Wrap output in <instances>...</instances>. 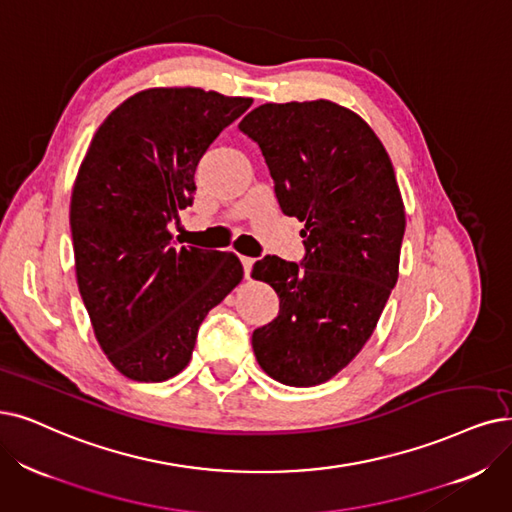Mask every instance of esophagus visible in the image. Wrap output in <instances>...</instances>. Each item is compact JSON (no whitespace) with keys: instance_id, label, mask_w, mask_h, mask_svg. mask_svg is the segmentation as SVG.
I'll return each instance as SVG.
<instances>
[{"instance_id":"34e87169","label":"esophagus","mask_w":512,"mask_h":512,"mask_svg":"<svg viewBox=\"0 0 512 512\" xmlns=\"http://www.w3.org/2000/svg\"><path fill=\"white\" fill-rule=\"evenodd\" d=\"M254 258H250V256H241V264H243V273H245V277L250 279V273H252V267H254Z\"/></svg>"}]
</instances>
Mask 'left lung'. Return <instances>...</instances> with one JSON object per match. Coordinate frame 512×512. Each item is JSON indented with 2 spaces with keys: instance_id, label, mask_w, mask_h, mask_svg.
Listing matches in <instances>:
<instances>
[{
  "instance_id": "left-lung-1",
  "label": "left lung",
  "mask_w": 512,
  "mask_h": 512,
  "mask_svg": "<svg viewBox=\"0 0 512 512\" xmlns=\"http://www.w3.org/2000/svg\"><path fill=\"white\" fill-rule=\"evenodd\" d=\"M275 180L283 214L304 222L302 264L264 256L281 311L252 334L271 378L317 386L370 340L399 277L405 208L391 157L351 109L332 100L267 102L241 119Z\"/></svg>"
}]
</instances>
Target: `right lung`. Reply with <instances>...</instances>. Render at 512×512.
Masks as SVG:
<instances>
[{
  "mask_svg": "<svg viewBox=\"0 0 512 512\" xmlns=\"http://www.w3.org/2000/svg\"><path fill=\"white\" fill-rule=\"evenodd\" d=\"M252 98L147 88L98 126L71 195L79 294L115 370L163 382L191 361L201 321L243 279L233 252L176 250L168 224L191 206L195 170Z\"/></svg>",
  "mask_w": 512,
  "mask_h": 512,
  "instance_id": "obj_1",
  "label": "right lung"
}]
</instances>
